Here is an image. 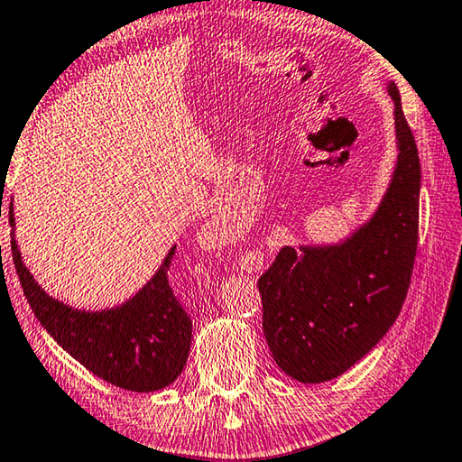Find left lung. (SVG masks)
Segmentation results:
<instances>
[{"mask_svg":"<svg viewBox=\"0 0 462 462\" xmlns=\"http://www.w3.org/2000/svg\"><path fill=\"white\" fill-rule=\"evenodd\" d=\"M393 101L395 167L371 217L336 242L283 246L259 279L263 332L281 371L300 383L340 377L400 316L418 248L420 156Z\"/></svg>","mask_w":462,"mask_h":462,"instance_id":"left-lung-1","label":"left lung"}]
</instances>
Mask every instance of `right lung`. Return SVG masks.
Segmentation results:
<instances>
[{
  "label": "right lung",
  "instance_id": "add662e5",
  "mask_svg": "<svg viewBox=\"0 0 462 462\" xmlns=\"http://www.w3.org/2000/svg\"><path fill=\"white\" fill-rule=\"evenodd\" d=\"M12 254L22 289L34 316L54 342L85 369L116 387L151 393L181 374L191 348V319L169 285L167 271L175 245L154 275L114 308L79 310L42 289L22 259L10 203Z\"/></svg>",
  "mask_w": 462,
  "mask_h": 462
}]
</instances>
